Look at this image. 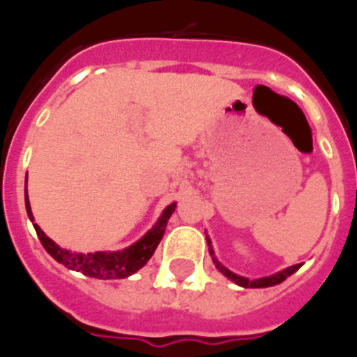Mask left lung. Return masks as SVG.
I'll return each instance as SVG.
<instances>
[{"label":"left lung","instance_id":"left-lung-1","mask_svg":"<svg viewBox=\"0 0 357 357\" xmlns=\"http://www.w3.org/2000/svg\"><path fill=\"white\" fill-rule=\"evenodd\" d=\"M208 250H210V255H211V259H213V264H215V266H217V269L220 271V273L224 274L225 278H229V280L234 281L236 284H239V287H245V288H267V287H274V284L283 283V281L287 280L288 276H291V274H294V273H297L300 267H302V264H297V266L287 267V269L280 271V273L273 274V276L259 278V280H248V278H243V276H238V274L231 273V271H229L227 267H224L220 262H218L217 259H215L213 248H211L210 239H208Z\"/></svg>","mask_w":357,"mask_h":357}]
</instances>
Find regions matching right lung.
Segmentation results:
<instances>
[{
  "label": "right lung",
  "instance_id": "1",
  "mask_svg": "<svg viewBox=\"0 0 357 357\" xmlns=\"http://www.w3.org/2000/svg\"><path fill=\"white\" fill-rule=\"evenodd\" d=\"M177 203H172L167 206V210L161 213L160 220L156 222L149 232L142 236L137 243L132 246L119 252H95V253H76L69 252L66 248H60L55 241H52L38 224H33L36 229V234L40 238L43 248L57 260L59 264L66 266L67 269L79 271L84 276L97 278V280H123V278L132 276L139 269H142L147 264V260L153 257L154 250L160 245L161 238L165 234L168 220H170L172 213L175 211ZM26 210L29 215L31 222H34L33 211H31L29 197H27V185H26Z\"/></svg>",
  "mask_w": 357,
  "mask_h": 357
}]
</instances>
